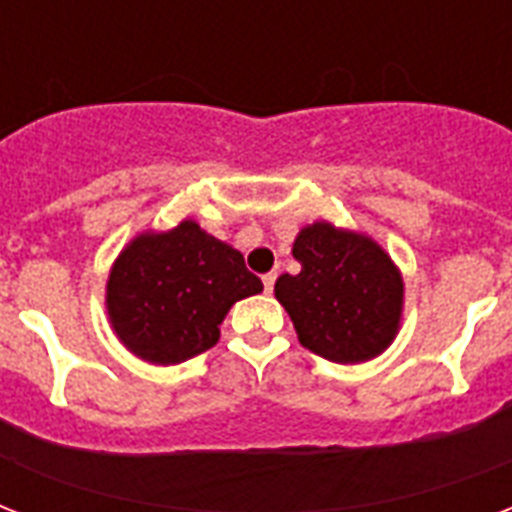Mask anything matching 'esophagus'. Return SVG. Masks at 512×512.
<instances>
[{"mask_svg": "<svg viewBox=\"0 0 512 512\" xmlns=\"http://www.w3.org/2000/svg\"><path fill=\"white\" fill-rule=\"evenodd\" d=\"M273 284H276V273H265V276H263V287H265V292H268V295H271V292H273Z\"/></svg>", "mask_w": 512, "mask_h": 512, "instance_id": "34e87169", "label": "esophagus"}]
</instances>
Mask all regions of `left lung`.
Returning <instances> with one entry per match:
<instances>
[{
	"mask_svg": "<svg viewBox=\"0 0 512 512\" xmlns=\"http://www.w3.org/2000/svg\"><path fill=\"white\" fill-rule=\"evenodd\" d=\"M297 276H279L273 295L297 340L335 364H364L396 340L404 316V276L361 231L316 220L297 233Z\"/></svg>",
	"mask_w": 512,
	"mask_h": 512,
	"instance_id": "left-lung-1",
	"label": "left lung"
}]
</instances>
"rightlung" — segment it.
<instances>
[{
	"instance_id": "1",
	"label": "right lung",
	"mask_w": 512,
	"mask_h": 512,
	"mask_svg": "<svg viewBox=\"0 0 512 512\" xmlns=\"http://www.w3.org/2000/svg\"><path fill=\"white\" fill-rule=\"evenodd\" d=\"M263 292L244 255L196 220L143 231L119 252L106 281V311L124 348L170 366L220 340L233 303Z\"/></svg>"
}]
</instances>
